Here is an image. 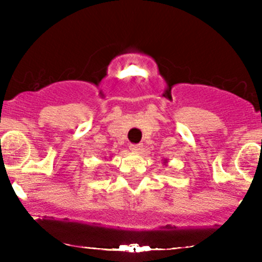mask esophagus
I'll return each instance as SVG.
<instances>
[{"mask_svg": "<svg viewBox=\"0 0 262 262\" xmlns=\"http://www.w3.org/2000/svg\"><path fill=\"white\" fill-rule=\"evenodd\" d=\"M129 149L134 153H139L142 150V144H130Z\"/></svg>", "mask_w": 262, "mask_h": 262, "instance_id": "34e87169", "label": "esophagus"}]
</instances>
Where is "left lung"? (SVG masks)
Segmentation results:
<instances>
[{
    "label": "left lung",
    "instance_id": "obj_1",
    "mask_svg": "<svg viewBox=\"0 0 262 262\" xmlns=\"http://www.w3.org/2000/svg\"><path fill=\"white\" fill-rule=\"evenodd\" d=\"M163 163H167V160H163Z\"/></svg>",
    "mask_w": 262,
    "mask_h": 262
}]
</instances>
